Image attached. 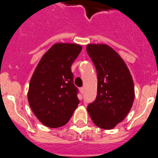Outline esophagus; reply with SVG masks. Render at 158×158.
<instances>
[{"label": "esophagus", "mask_w": 158, "mask_h": 158, "mask_svg": "<svg viewBox=\"0 0 158 158\" xmlns=\"http://www.w3.org/2000/svg\"><path fill=\"white\" fill-rule=\"evenodd\" d=\"M84 90H85L84 87H80V92L82 93V94H83V93H84Z\"/></svg>", "instance_id": "obj_1"}]
</instances>
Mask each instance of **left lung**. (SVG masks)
I'll return each instance as SVG.
<instances>
[{
    "mask_svg": "<svg viewBox=\"0 0 158 158\" xmlns=\"http://www.w3.org/2000/svg\"><path fill=\"white\" fill-rule=\"evenodd\" d=\"M86 49L98 77L97 96L87 106V111L97 127L110 130L126 118L132 107V76L121 56L108 45L90 44Z\"/></svg>",
    "mask_w": 158,
    "mask_h": 158,
    "instance_id": "left-lung-1",
    "label": "left lung"
}]
</instances>
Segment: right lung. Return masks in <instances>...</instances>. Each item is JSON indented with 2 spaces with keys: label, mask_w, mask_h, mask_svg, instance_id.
I'll return each mask as SVG.
<instances>
[{
  "label": "right lung",
  "mask_w": 158,
  "mask_h": 158,
  "mask_svg": "<svg viewBox=\"0 0 158 158\" xmlns=\"http://www.w3.org/2000/svg\"><path fill=\"white\" fill-rule=\"evenodd\" d=\"M81 50L82 47L75 44L52 45L31 76L28 103L46 127L57 128L67 124L79 103L71 67Z\"/></svg>",
  "instance_id": "obj_1"
}]
</instances>
